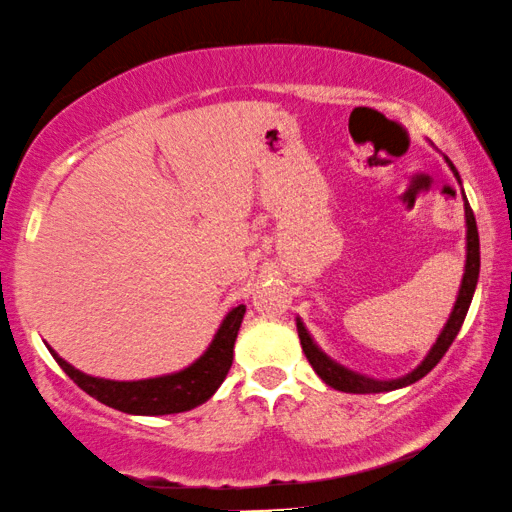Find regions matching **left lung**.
<instances>
[{
	"label": "left lung",
	"mask_w": 512,
	"mask_h": 512,
	"mask_svg": "<svg viewBox=\"0 0 512 512\" xmlns=\"http://www.w3.org/2000/svg\"><path fill=\"white\" fill-rule=\"evenodd\" d=\"M446 163H449V167H451V170H454L456 179H458L456 167L451 165L449 158H446ZM458 184H461V179H458ZM463 198H465V193H463ZM465 226H468V257H465V274H463L461 290H458L454 312H451L449 321H446V326H444V331L439 333L437 342H435V345H432L428 357L423 359V364H420L416 371H411L409 375H404V378H397V380H373V378H366V375H359V373L349 371V368H345V366L335 364L333 359H328L326 354H323L321 349L314 345V340L309 338L307 328H304L302 321L297 319V335H300L302 352L307 354L309 364H312L316 375H319L323 383L331 385L333 390L352 392V394L390 392V390H399V387H406V385L416 383V380L423 378V375H428L432 368L439 364V359L444 357L446 349L451 347V342L456 340L458 331H461V326H463V321H465V314H468V307H470V302H472V295H475L477 276H480V236H477L475 215H472V208H470L468 198H465Z\"/></svg>",
	"instance_id": "1"
}]
</instances>
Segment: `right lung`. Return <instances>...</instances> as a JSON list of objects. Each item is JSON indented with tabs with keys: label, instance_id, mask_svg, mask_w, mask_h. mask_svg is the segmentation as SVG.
<instances>
[{
	"label": "right lung",
	"instance_id": "1",
	"mask_svg": "<svg viewBox=\"0 0 512 512\" xmlns=\"http://www.w3.org/2000/svg\"><path fill=\"white\" fill-rule=\"evenodd\" d=\"M245 314V304H238L226 314V319L219 326L215 340L210 342L208 352L198 361H193L184 371L172 375H160V378L148 380H103L77 371L63 361L54 349H49L58 361V366L70 375V380L94 397L101 404L118 409L122 413H134V416H165V413H181L196 409L198 404L208 401L217 387L224 383L229 373L231 361H234V342L241 328Z\"/></svg>",
	"mask_w": 512,
	"mask_h": 512
}]
</instances>
